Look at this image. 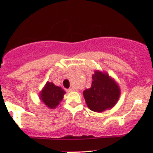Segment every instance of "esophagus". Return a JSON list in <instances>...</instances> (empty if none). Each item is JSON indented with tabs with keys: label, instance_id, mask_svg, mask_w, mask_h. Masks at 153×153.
<instances>
[{
	"label": "esophagus",
	"instance_id": "obj_1",
	"mask_svg": "<svg viewBox=\"0 0 153 153\" xmlns=\"http://www.w3.org/2000/svg\"><path fill=\"white\" fill-rule=\"evenodd\" d=\"M75 91V89H74V88H71L68 89V92H71V91Z\"/></svg>",
	"mask_w": 153,
	"mask_h": 153
}]
</instances>
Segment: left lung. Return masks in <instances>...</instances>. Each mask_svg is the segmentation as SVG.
Returning <instances> with one entry per match:
<instances>
[{
	"instance_id": "1",
	"label": "left lung",
	"mask_w": 153,
	"mask_h": 153,
	"mask_svg": "<svg viewBox=\"0 0 153 153\" xmlns=\"http://www.w3.org/2000/svg\"><path fill=\"white\" fill-rule=\"evenodd\" d=\"M90 88L83 91V96L88 107L96 112L111 109L119 101L120 87L113 78L106 72L96 71L92 75Z\"/></svg>"
}]
</instances>
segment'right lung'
<instances>
[{
    "instance_id": "1",
    "label": "right lung",
    "mask_w": 153,
    "mask_h": 153,
    "mask_svg": "<svg viewBox=\"0 0 153 153\" xmlns=\"http://www.w3.org/2000/svg\"><path fill=\"white\" fill-rule=\"evenodd\" d=\"M65 94L61 87L57 86L52 82L47 81L42 90L40 91L39 99L49 108H55L63 99Z\"/></svg>"
}]
</instances>
